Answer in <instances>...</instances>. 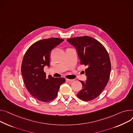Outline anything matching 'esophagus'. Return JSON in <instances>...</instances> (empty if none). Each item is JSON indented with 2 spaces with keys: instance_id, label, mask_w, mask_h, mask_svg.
<instances>
[{
  "instance_id": "34e87169",
  "label": "esophagus",
  "mask_w": 133,
  "mask_h": 133,
  "mask_svg": "<svg viewBox=\"0 0 133 133\" xmlns=\"http://www.w3.org/2000/svg\"><path fill=\"white\" fill-rule=\"evenodd\" d=\"M66 81H68V82H74V79H67V78H66Z\"/></svg>"
}]
</instances>
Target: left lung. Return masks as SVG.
Instances as JSON below:
<instances>
[{
  "instance_id": "obj_1",
  "label": "left lung",
  "mask_w": 133,
  "mask_h": 133,
  "mask_svg": "<svg viewBox=\"0 0 133 133\" xmlns=\"http://www.w3.org/2000/svg\"><path fill=\"white\" fill-rule=\"evenodd\" d=\"M77 50L81 64L87 66L86 82L80 81L83 88L77 95L80 99L89 101L97 98L110 78L111 64L105 46L94 38L83 36L67 39Z\"/></svg>"
}]
</instances>
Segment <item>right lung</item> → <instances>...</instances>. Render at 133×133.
<instances>
[{"mask_svg": "<svg viewBox=\"0 0 133 133\" xmlns=\"http://www.w3.org/2000/svg\"><path fill=\"white\" fill-rule=\"evenodd\" d=\"M63 39L51 37L38 41L27 49L21 64V73L25 87L34 98L42 102H49L55 98L60 86L65 82L64 78H46L43 70L49 66L51 50Z\"/></svg>", "mask_w": 133, "mask_h": 133, "instance_id": "right-lung-1", "label": "right lung"}]
</instances>
